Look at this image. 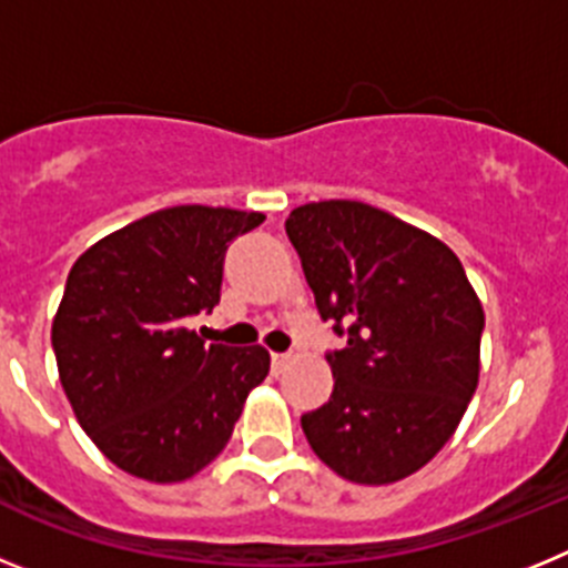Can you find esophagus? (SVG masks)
I'll list each match as a JSON object with an SVG mask.
<instances>
[{
    "instance_id": "1",
    "label": "esophagus",
    "mask_w": 568,
    "mask_h": 568,
    "mask_svg": "<svg viewBox=\"0 0 568 568\" xmlns=\"http://www.w3.org/2000/svg\"><path fill=\"white\" fill-rule=\"evenodd\" d=\"M270 361H273V373L281 375V373H284V369H287L290 355L287 353H273V355H270Z\"/></svg>"
}]
</instances>
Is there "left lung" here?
I'll return each instance as SVG.
<instances>
[{
    "label": "left lung",
    "instance_id": "1",
    "mask_svg": "<svg viewBox=\"0 0 568 568\" xmlns=\"http://www.w3.org/2000/svg\"><path fill=\"white\" fill-rule=\"evenodd\" d=\"M321 318L346 346L327 355L333 395L301 415L313 453L353 484H395L453 438L480 375L484 307L444 241L364 202L290 213Z\"/></svg>",
    "mask_w": 568,
    "mask_h": 568
}]
</instances>
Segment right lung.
<instances>
[{"mask_svg": "<svg viewBox=\"0 0 568 568\" xmlns=\"http://www.w3.org/2000/svg\"><path fill=\"white\" fill-rule=\"evenodd\" d=\"M261 213L182 204L104 235L70 267L50 341L90 440L150 484L193 478L227 446L264 346L204 344L190 327L222 298L230 241Z\"/></svg>", "mask_w": 568, "mask_h": 568, "instance_id": "obj_1", "label": "right lung"}]
</instances>
